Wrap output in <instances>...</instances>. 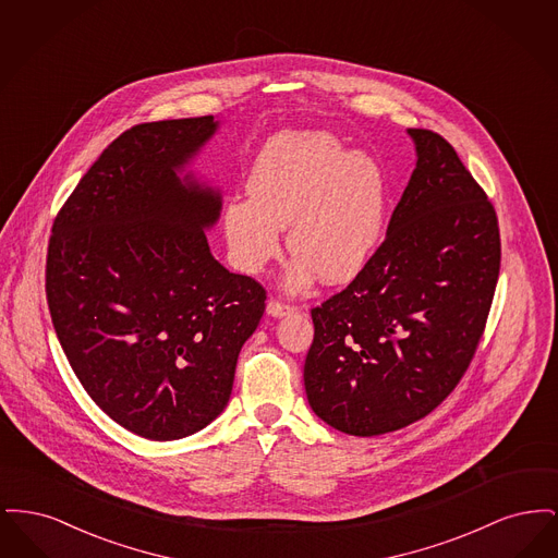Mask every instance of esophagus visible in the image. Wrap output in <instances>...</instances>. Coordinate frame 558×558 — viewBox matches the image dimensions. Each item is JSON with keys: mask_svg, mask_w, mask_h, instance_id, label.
Here are the masks:
<instances>
[{"mask_svg": "<svg viewBox=\"0 0 558 558\" xmlns=\"http://www.w3.org/2000/svg\"><path fill=\"white\" fill-rule=\"evenodd\" d=\"M266 312L267 316H271V318H284V316H289V314L294 312V307L292 305H284V303L276 301V299H269Z\"/></svg>", "mask_w": 558, "mask_h": 558, "instance_id": "1", "label": "esophagus"}]
</instances>
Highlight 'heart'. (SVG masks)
Listing matches in <instances>:
<instances>
[{"mask_svg": "<svg viewBox=\"0 0 558 558\" xmlns=\"http://www.w3.org/2000/svg\"><path fill=\"white\" fill-rule=\"evenodd\" d=\"M248 198L223 209L234 264L262 274L280 253L282 228L292 255L284 287L355 278L385 232L387 178L366 153H349L324 132H282L267 140L246 175Z\"/></svg>", "mask_w": 558, "mask_h": 558, "instance_id": "1", "label": "heart"}]
</instances>
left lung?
Listing matches in <instances>:
<instances>
[{
    "label": "left lung",
    "mask_w": 558,
    "mask_h": 558,
    "mask_svg": "<svg viewBox=\"0 0 558 558\" xmlns=\"http://www.w3.org/2000/svg\"><path fill=\"white\" fill-rule=\"evenodd\" d=\"M416 167L387 239L345 291L312 310V410L355 437L433 412L469 368L500 274L498 219L456 150L408 130Z\"/></svg>",
    "instance_id": "left-lung-1"
}]
</instances>
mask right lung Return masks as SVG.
<instances>
[{"mask_svg":"<svg viewBox=\"0 0 558 558\" xmlns=\"http://www.w3.org/2000/svg\"><path fill=\"white\" fill-rule=\"evenodd\" d=\"M217 117L144 123L100 155L53 221L46 292L58 341L108 416L153 441L228 405L266 291L213 257L221 192L190 165Z\"/></svg>","mask_w":558,"mask_h":558,"instance_id":"right-lung-1","label":"right lung"}]
</instances>
